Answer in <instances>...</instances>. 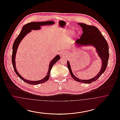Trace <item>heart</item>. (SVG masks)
I'll use <instances>...</instances> for the list:
<instances>
[{"instance_id": "b5f03b06", "label": "heart", "mask_w": 120, "mask_h": 120, "mask_svg": "<svg viewBox=\"0 0 120 120\" xmlns=\"http://www.w3.org/2000/svg\"><path fill=\"white\" fill-rule=\"evenodd\" d=\"M73 30H68L67 32V36H68L69 34H71L73 32Z\"/></svg>"}]
</instances>
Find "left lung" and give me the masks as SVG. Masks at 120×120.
<instances>
[{
    "instance_id": "8db88e82",
    "label": "left lung",
    "mask_w": 120,
    "mask_h": 120,
    "mask_svg": "<svg viewBox=\"0 0 120 120\" xmlns=\"http://www.w3.org/2000/svg\"><path fill=\"white\" fill-rule=\"evenodd\" d=\"M78 24L82 28L83 34L80 39L76 40L75 45L79 47L81 46H94L96 48L98 55L101 59V69L99 73L91 79L80 80L73 74L68 61H67V66L71 75L74 80L81 83L90 84L98 80L106 69L109 56V45L106 39L96 27L84 23H78Z\"/></svg>"
}]
</instances>
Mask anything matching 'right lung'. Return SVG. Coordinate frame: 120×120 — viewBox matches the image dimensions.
Listing matches in <instances>:
<instances>
[{
    "instance_id": "obj_1",
    "label": "right lung",
    "mask_w": 120,
    "mask_h": 120,
    "mask_svg": "<svg viewBox=\"0 0 120 120\" xmlns=\"http://www.w3.org/2000/svg\"><path fill=\"white\" fill-rule=\"evenodd\" d=\"M54 23V22L52 21H47V22H32L27 23L23 26L20 33L18 35V36L13 43V46H12V56H11V61H12L13 69L14 70L15 72L18 76V77L21 79H22L24 81H25V82L28 83L29 84L34 85H38V84L46 82L48 80H49V78L50 71L53 65L56 63L58 60H59L60 57L59 55H57L50 62L48 73L45 76V77H44L43 79L40 80H37V81H30V80H29L26 79H24V78L22 77V76L17 72V70L16 69L15 58H16V52L17 51L18 47L19 46V44L20 43L21 41L24 38V37L26 34H28L32 30H40L41 26H43L44 25H50L53 24Z\"/></svg>"
}]
</instances>
